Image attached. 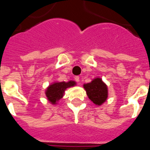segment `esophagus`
Wrapping results in <instances>:
<instances>
[{
    "label": "esophagus",
    "mask_w": 150,
    "mask_h": 150,
    "mask_svg": "<svg viewBox=\"0 0 150 150\" xmlns=\"http://www.w3.org/2000/svg\"><path fill=\"white\" fill-rule=\"evenodd\" d=\"M75 80L77 82H78V83H79V81H80V78H79V76H76V77H75Z\"/></svg>",
    "instance_id": "esophagus-1"
}]
</instances>
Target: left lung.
Here are the masks:
<instances>
[{
  "label": "left lung",
  "instance_id": "obj_1",
  "mask_svg": "<svg viewBox=\"0 0 150 150\" xmlns=\"http://www.w3.org/2000/svg\"><path fill=\"white\" fill-rule=\"evenodd\" d=\"M88 98L97 106L102 105L108 97V88L100 78H96L91 82L84 84Z\"/></svg>",
  "mask_w": 150,
  "mask_h": 150
}]
</instances>
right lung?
<instances>
[{"mask_svg":"<svg viewBox=\"0 0 150 150\" xmlns=\"http://www.w3.org/2000/svg\"><path fill=\"white\" fill-rule=\"evenodd\" d=\"M76 84L74 81H69L68 82L62 81V82H54L49 85L45 91V94L48 101H50L52 104H57V103L62 98L64 95L65 91L67 88L73 87Z\"/></svg>","mask_w":150,"mask_h":150,"instance_id":"add662e5","label":"right lung"}]
</instances>
